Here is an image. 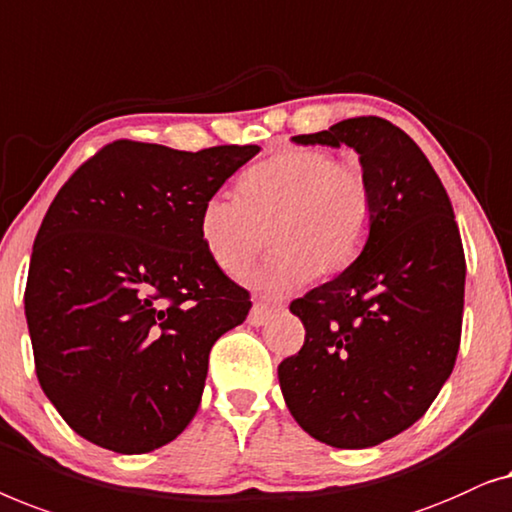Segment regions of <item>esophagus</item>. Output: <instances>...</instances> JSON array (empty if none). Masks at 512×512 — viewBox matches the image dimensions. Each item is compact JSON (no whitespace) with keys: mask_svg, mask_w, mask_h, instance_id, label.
Instances as JSON below:
<instances>
[{"mask_svg":"<svg viewBox=\"0 0 512 512\" xmlns=\"http://www.w3.org/2000/svg\"><path fill=\"white\" fill-rule=\"evenodd\" d=\"M273 313H276V308L273 306H266V304H253V308H250V315H248V322L253 327H262L266 325L273 318Z\"/></svg>","mask_w":512,"mask_h":512,"instance_id":"obj_1","label":"esophagus"}]
</instances>
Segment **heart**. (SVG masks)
Here are the masks:
<instances>
[{"label": "heart", "mask_w": 512, "mask_h": 512, "mask_svg": "<svg viewBox=\"0 0 512 512\" xmlns=\"http://www.w3.org/2000/svg\"><path fill=\"white\" fill-rule=\"evenodd\" d=\"M373 187L359 164L320 148H285L250 167L241 197L211 194L199 213V236L222 271L241 273L280 250L250 285L285 294L313 276L345 269L364 246L373 220Z\"/></svg>", "instance_id": "1"}]
</instances>
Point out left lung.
Here are the masks:
<instances>
[{
	"instance_id": "obj_1",
	"label": "left lung",
	"mask_w": 512,
	"mask_h": 512,
	"mask_svg": "<svg viewBox=\"0 0 512 512\" xmlns=\"http://www.w3.org/2000/svg\"><path fill=\"white\" fill-rule=\"evenodd\" d=\"M292 141L355 150L376 206L355 262L290 304L306 341L280 362V390L306 434L371 448L420 420L450 378L462 338V236L441 178L392 122L348 118Z\"/></svg>"
}]
</instances>
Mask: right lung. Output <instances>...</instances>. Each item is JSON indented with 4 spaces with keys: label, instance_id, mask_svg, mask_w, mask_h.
<instances>
[{
    "label": "right lung",
    "instance_id": "add662e5",
    "mask_svg": "<svg viewBox=\"0 0 512 512\" xmlns=\"http://www.w3.org/2000/svg\"><path fill=\"white\" fill-rule=\"evenodd\" d=\"M257 153L115 141L57 192L25 318L41 390L85 441L143 455L197 413L208 352L253 306L208 255L199 213Z\"/></svg>",
    "mask_w": 512,
    "mask_h": 512
}]
</instances>
